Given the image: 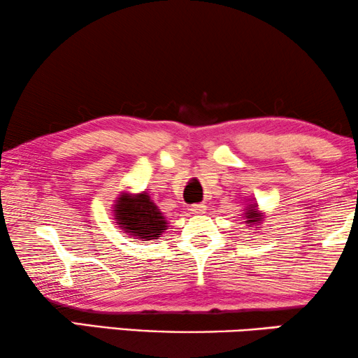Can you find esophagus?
Returning <instances> with one entry per match:
<instances>
[{
    "label": "esophagus",
    "mask_w": 358,
    "mask_h": 358,
    "mask_svg": "<svg viewBox=\"0 0 358 358\" xmlns=\"http://www.w3.org/2000/svg\"><path fill=\"white\" fill-rule=\"evenodd\" d=\"M189 210H191V213H193V214H203L204 210H206V206H204V204H193V206H191V208H189Z\"/></svg>",
    "instance_id": "obj_1"
}]
</instances>
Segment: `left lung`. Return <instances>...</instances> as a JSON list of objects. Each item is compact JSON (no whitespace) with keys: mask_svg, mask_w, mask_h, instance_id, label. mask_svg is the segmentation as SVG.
Instances as JSON below:
<instances>
[{"mask_svg":"<svg viewBox=\"0 0 358 358\" xmlns=\"http://www.w3.org/2000/svg\"><path fill=\"white\" fill-rule=\"evenodd\" d=\"M245 214H246V219H248V220H245V222H248V224H253V222L258 224L261 220L258 213H256V209H253V208H251L250 210H246Z\"/></svg>","mask_w":358,"mask_h":358,"instance_id":"left-lung-1","label":"left lung"}]
</instances>
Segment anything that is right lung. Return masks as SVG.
Listing matches in <instances>:
<instances>
[{
    "label": "right lung",
    "instance_id": "obj_1",
    "mask_svg": "<svg viewBox=\"0 0 358 358\" xmlns=\"http://www.w3.org/2000/svg\"><path fill=\"white\" fill-rule=\"evenodd\" d=\"M115 219L129 235L138 236L141 240L159 238L167 227V220L145 193L139 196H122L117 203Z\"/></svg>",
    "mask_w": 358,
    "mask_h": 358
}]
</instances>
